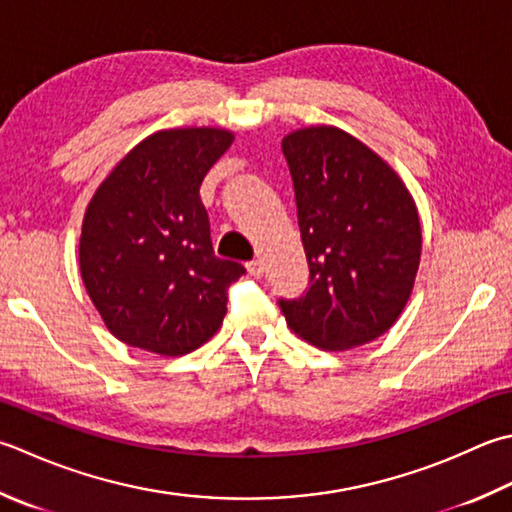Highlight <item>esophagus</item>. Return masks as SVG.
Wrapping results in <instances>:
<instances>
[{
    "instance_id": "34e87169",
    "label": "esophagus",
    "mask_w": 512,
    "mask_h": 512,
    "mask_svg": "<svg viewBox=\"0 0 512 512\" xmlns=\"http://www.w3.org/2000/svg\"><path fill=\"white\" fill-rule=\"evenodd\" d=\"M246 268H248V273L253 275V277L264 275V262H262V259H253V262L246 264Z\"/></svg>"
}]
</instances>
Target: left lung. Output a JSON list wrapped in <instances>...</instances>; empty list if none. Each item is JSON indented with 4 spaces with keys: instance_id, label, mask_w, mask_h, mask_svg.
Segmentation results:
<instances>
[{
    "instance_id": "left-lung-1",
    "label": "left lung",
    "mask_w": 512,
    "mask_h": 512,
    "mask_svg": "<svg viewBox=\"0 0 512 512\" xmlns=\"http://www.w3.org/2000/svg\"><path fill=\"white\" fill-rule=\"evenodd\" d=\"M310 288L279 302L293 333L322 350L373 342L397 322L422 257L415 199L386 159L337 126L288 133Z\"/></svg>"
}]
</instances>
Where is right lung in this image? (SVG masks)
Instances as JSON below:
<instances>
[{"mask_svg": "<svg viewBox=\"0 0 512 512\" xmlns=\"http://www.w3.org/2000/svg\"><path fill=\"white\" fill-rule=\"evenodd\" d=\"M233 130L166 128L119 159L86 206L79 270L119 342L179 357L213 337L242 264L215 257L199 197Z\"/></svg>", "mask_w": 512, "mask_h": 512, "instance_id": "obj_1", "label": "right lung"}]
</instances>
